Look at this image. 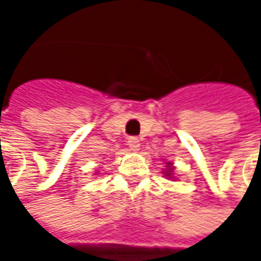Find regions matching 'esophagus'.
I'll return each instance as SVG.
<instances>
[{
    "label": "esophagus",
    "mask_w": 261,
    "mask_h": 261,
    "mask_svg": "<svg viewBox=\"0 0 261 261\" xmlns=\"http://www.w3.org/2000/svg\"><path fill=\"white\" fill-rule=\"evenodd\" d=\"M127 145L130 146L131 151H137V149H139V146H140V142H139V139H137V137H130Z\"/></svg>",
    "instance_id": "obj_1"
}]
</instances>
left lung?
<instances>
[{
	"instance_id": "8db88e82",
	"label": "left lung",
	"mask_w": 261,
	"mask_h": 261,
	"mask_svg": "<svg viewBox=\"0 0 261 261\" xmlns=\"http://www.w3.org/2000/svg\"><path fill=\"white\" fill-rule=\"evenodd\" d=\"M169 165H171V163H169ZM166 175H168V177H171V171H168V172H166Z\"/></svg>"
}]
</instances>
